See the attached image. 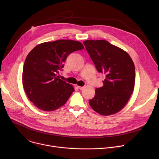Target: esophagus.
Returning a JSON list of instances; mask_svg holds the SVG:
<instances>
[{
    "label": "esophagus",
    "instance_id": "34e87169",
    "mask_svg": "<svg viewBox=\"0 0 159 159\" xmlns=\"http://www.w3.org/2000/svg\"><path fill=\"white\" fill-rule=\"evenodd\" d=\"M77 87L80 89V90H84V88H85V87H81V86H77Z\"/></svg>",
    "mask_w": 159,
    "mask_h": 159
}]
</instances>
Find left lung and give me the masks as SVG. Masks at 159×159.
<instances>
[{
  "mask_svg": "<svg viewBox=\"0 0 159 159\" xmlns=\"http://www.w3.org/2000/svg\"><path fill=\"white\" fill-rule=\"evenodd\" d=\"M97 70L106 76L104 85L97 88L89 103L102 116L120 111L133 94L135 82L134 63L121 48L102 39L84 41Z\"/></svg>",
  "mask_w": 159,
  "mask_h": 159,
  "instance_id": "1",
  "label": "left lung"
}]
</instances>
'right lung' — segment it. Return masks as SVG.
Listing matches in <instances>:
<instances>
[{
	"instance_id": "right-lung-1",
	"label": "right lung",
	"mask_w": 159,
	"mask_h": 159,
	"mask_svg": "<svg viewBox=\"0 0 159 159\" xmlns=\"http://www.w3.org/2000/svg\"><path fill=\"white\" fill-rule=\"evenodd\" d=\"M84 48L79 41L59 39L40 43L29 53L22 70V85L36 107L52 111L66 103L74 88L59 79V70L68 55Z\"/></svg>"
}]
</instances>
